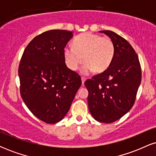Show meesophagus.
Wrapping results in <instances>:
<instances>
[{
	"mask_svg": "<svg viewBox=\"0 0 156 156\" xmlns=\"http://www.w3.org/2000/svg\"><path fill=\"white\" fill-rule=\"evenodd\" d=\"M86 81V78H83V77H82L81 78V82H82V85H83L84 83H85Z\"/></svg>",
	"mask_w": 156,
	"mask_h": 156,
	"instance_id": "1",
	"label": "esophagus"
}]
</instances>
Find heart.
<instances>
[{
	"mask_svg": "<svg viewBox=\"0 0 156 156\" xmlns=\"http://www.w3.org/2000/svg\"><path fill=\"white\" fill-rule=\"evenodd\" d=\"M74 46L67 45L64 49V57L67 67L76 70L85 61L80 73L88 76L93 71L101 73L107 69L114 56V45L108 37H102L87 32L75 38Z\"/></svg>",
	"mask_w": 156,
	"mask_h": 156,
	"instance_id": "obj_1",
	"label": "heart"
}]
</instances>
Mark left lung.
<instances>
[{"mask_svg":"<svg viewBox=\"0 0 156 156\" xmlns=\"http://www.w3.org/2000/svg\"><path fill=\"white\" fill-rule=\"evenodd\" d=\"M114 45V56L107 69L84 83L89 112L104 123L118 120L133 107L141 80L138 55L129 42L112 31H100Z\"/></svg>","mask_w":156,"mask_h":156,"instance_id":"left-lung-1","label":"left lung"}]
</instances>
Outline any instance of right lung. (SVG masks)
<instances>
[{"instance_id":"1","label":"right lung","mask_w":156,"mask_h":156,"mask_svg":"<svg viewBox=\"0 0 156 156\" xmlns=\"http://www.w3.org/2000/svg\"><path fill=\"white\" fill-rule=\"evenodd\" d=\"M73 32L51 30L34 38L19 65L20 94L25 104L40 120L54 124L69 110L81 85L78 73L67 67L64 49Z\"/></svg>"}]
</instances>
